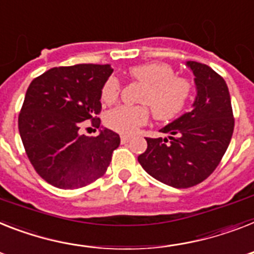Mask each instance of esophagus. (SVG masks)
<instances>
[{
  "label": "esophagus",
  "mask_w": 254,
  "mask_h": 254,
  "mask_svg": "<svg viewBox=\"0 0 254 254\" xmlns=\"http://www.w3.org/2000/svg\"><path fill=\"white\" fill-rule=\"evenodd\" d=\"M129 139H130V135H121V143H127V142H129Z\"/></svg>",
  "instance_id": "obj_1"
}]
</instances>
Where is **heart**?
Listing matches in <instances>:
<instances>
[{"label":"heart","mask_w":254,"mask_h":254,"mask_svg":"<svg viewBox=\"0 0 254 254\" xmlns=\"http://www.w3.org/2000/svg\"><path fill=\"white\" fill-rule=\"evenodd\" d=\"M129 77L145 86L139 102L151 108L156 120H172L183 112L191 95V86L185 78L175 77L174 69L164 63H148L129 69ZM120 95V83L109 78L102 90V102L113 104ZM148 120V109L141 107H117L107 113L106 123L111 129L131 134Z\"/></svg>","instance_id":"1"}]
</instances>
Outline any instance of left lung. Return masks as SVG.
Returning <instances> with one entry per match:
<instances>
[{"mask_svg":"<svg viewBox=\"0 0 254 254\" xmlns=\"http://www.w3.org/2000/svg\"><path fill=\"white\" fill-rule=\"evenodd\" d=\"M194 75L191 111L167 124L164 138H146L138 162L150 176L174 188H190L213 174L230 145L234 115L224 79L205 64L185 63Z\"/></svg>","mask_w":254,"mask_h":254,"instance_id":"8db88e82","label":"left lung"}]
</instances>
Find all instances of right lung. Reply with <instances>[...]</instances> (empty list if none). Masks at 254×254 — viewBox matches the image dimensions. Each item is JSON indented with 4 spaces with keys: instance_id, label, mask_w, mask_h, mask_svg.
Wrapping results in <instances>:
<instances>
[{
    "instance_id": "add662e5",
    "label": "right lung",
    "mask_w": 254,
    "mask_h": 254,
    "mask_svg": "<svg viewBox=\"0 0 254 254\" xmlns=\"http://www.w3.org/2000/svg\"><path fill=\"white\" fill-rule=\"evenodd\" d=\"M113 69L109 64L53 67L27 88L18 119L27 156L47 183L77 189L106 174L120 135L100 127L98 137L79 134V125L102 109V90Z\"/></svg>"
}]
</instances>
